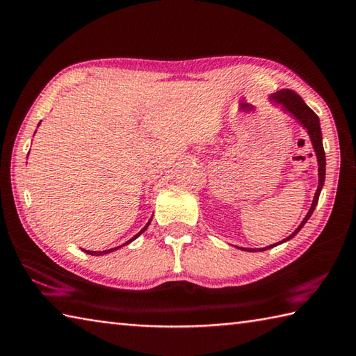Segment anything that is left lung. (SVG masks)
Segmentation results:
<instances>
[{
  "mask_svg": "<svg viewBox=\"0 0 356 356\" xmlns=\"http://www.w3.org/2000/svg\"><path fill=\"white\" fill-rule=\"evenodd\" d=\"M270 102L274 105H279L285 113H288V115L296 119L299 125H302L304 130H307L308 138H310V140H312L314 155H316V159H318V178L319 179H318V189H316V192H314L310 209H308L305 218L300 221V225L296 227V229H294L291 236H288L282 241H279V243H274V245L265 246V248H240V250L250 251V252L266 251V250H270V248H274L280 243H285V241L291 240L294 236H296V234L302 229L304 225L308 221V218L312 217L314 207H316V204H318L319 193H321V191H323V186L325 181V152H324V145H323V133H321L319 118L316 116V113H314L310 106H308L304 100L300 99V96H298L296 92L291 90H280L277 92H274V95L270 96Z\"/></svg>",
  "mask_w": 356,
  "mask_h": 356,
  "instance_id": "obj_1",
  "label": "left lung"
}]
</instances>
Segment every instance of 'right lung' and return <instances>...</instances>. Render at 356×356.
Listing matches in <instances>:
<instances>
[{"instance_id": "obj_1", "label": "right lung", "mask_w": 356, "mask_h": 356, "mask_svg": "<svg viewBox=\"0 0 356 356\" xmlns=\"http://www.w3.org/2000/svg\"><path fill=\"white\" fill-rule=\"evenodd\" d=\"M150 221H152V218H150ZM150 221H149V223H147L144 227H143V229H140L138 234H136V236L135 237H131L129 241H125V243L124 245H129V243H131V241L133 240H135V238H138L139 236H140V234H143L145 229H147V227H149V225H150ZM124 245H120V246H116V248H111V250H105V251H86V250H83L86 254H91V256H104V254H110V252H113V251H116V250H119V248H122Z\"/></svg>"}]
</instances>
